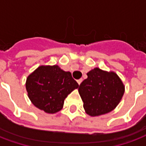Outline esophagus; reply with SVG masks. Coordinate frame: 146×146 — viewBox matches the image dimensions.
Returning a JSON list of instances; mask_svg holds the SVG:
<instances>
[{
    "label": "esophagus",
    "instance_id": "esophagus-1",
    "mask_svg": "<svg viewBox=\"0 0 146 146\" xmlns=\"http://www.w3.org/2000/svg\"><path fill=\"white\" fill-rule=\"evenodd\" d=\"M83 81V79H79V80H77V83H78V84H81V82Z\"/></svg>",
    "mask_w": 146,
    "mask_h": 146
}]
</instances>
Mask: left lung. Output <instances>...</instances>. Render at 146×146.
<instances>
[{
    "mask_svg": "<svg viewBox=\"0 0 146 146\" xmlns=\"http://www.w3.org/2000/svg\"><path fill=\"white\" fill-rule=\"evenodd\" d=\"M87 75L88 78L78 88L85 113L91 116H98L113 111L125 92L121 79L115 72L98 67L90 70Z\"/></svg>",
    "mask_w": 146,
    "mask_h": 146,
    "instance_id": "left-lung-1",
    "label": "left lung"
}]
</instances>
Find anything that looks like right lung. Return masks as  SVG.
<instances>
[{"label":"right lung","instance_id":"obj_1","mask_svg":"<svg viewBox=\"0 0 146 146\" xmlns=\"http://www.w3.org/2000/svg\"><path fill=\"white\" fill-rule=\"evenodd\" d=\"M79 84L70 72L57 65L40 66L27 76L26 89L34 106L47 113H55L63 107L64 100Z\"/></svg>","mask_w":146,"mask_h":146}]
</instances>
